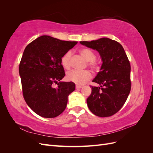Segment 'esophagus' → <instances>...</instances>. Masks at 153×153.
Instances as JSON below:
<instances>
[{"label":"esophagus","mask_w":153,"mask_h":153,"mask_svg":"<svg viewBox=\"0 0 153 153\" xmlns=\"http://www.w3.org/2000/svg\"><path fill=\"white\" fill-rule=\"evenodd\" d=\"M82 87L80 86V85H76V89H81Z\"/></svg>","instance_id":"esophagus-1"}]
</instances>
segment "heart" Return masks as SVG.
<instances>
[{
    "label": "heart",
    "instance_id": "obj_1",
    "mask_svg": "<svg viewBox=\"0 0 153 153\" xmlns=\"http://www.w3.org/2000/svg\"><path fill=\"white\" fill-rule=\"evenodd\" d=\"M80 54L87 61V65L92 69L98 68V62H97L96 59V55L92 50L84 48H82L79 51ZM71 52H68L64 54L61 58V64L62 67L69 69L71 67ZM92 75L89 71H77L73 70L69 71L66 75V79L69 81L75 83L78 85H83L85 83L91 79Z\"/></svg>",
    "mask_w": 153,
    "mask_h": 153
}]
</instances>
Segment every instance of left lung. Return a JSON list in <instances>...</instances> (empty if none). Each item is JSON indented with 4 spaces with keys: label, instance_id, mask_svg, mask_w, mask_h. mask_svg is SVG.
<instances>
[{
    "label": "left lung",
    "instance_id": "obj_1",
    "mask_svg": "<svg viewBox=\"0 0 153 153\" xmlns=\"http://www.w3.org/2000/svg\"><path fill=\"white\" fill-rule=\"evenodd\" d=\"M100 53L103 64L92 80L100 87L91 85L92 92L87 99L92 113L101 117L116 114L126 102L131 91V66L122 45L117 41L103 38L80 41Z\"/></svg>",
    "mask_w": 153,
    "mask_h": 153
}]
</instances>
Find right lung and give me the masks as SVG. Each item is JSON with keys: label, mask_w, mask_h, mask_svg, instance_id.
Returning a JSON list of instances; mask_svg holds the SVG:
<instances>
[{"label": "right lung", "mask_w": 153, "mask_h": 153, "mask_svg": "<svg viewBox=\"0 0 153 153\" xmlns=\"http://www.w3.org/2000/svg\"><path fill=\"white\" fill-rule=\"evenodd\" d=\"M76 43L42 36L25 48L19 65L23 96L29 107L41 117L53 118L61 114L69 94L75 89L73 82H58L65 76L61 58ZM54 83L57 88L53 87Z\"/></svg>", "instance_id": "add662e5"}]
</instances>
